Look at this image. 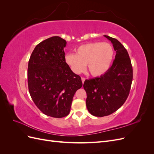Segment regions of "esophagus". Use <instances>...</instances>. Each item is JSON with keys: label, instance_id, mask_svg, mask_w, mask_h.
Returning <instances> with one entry per match:
<instances>
[{"label": "esophagus", "instance_id": "obj_1", "mask_svg": "<svg viewBox=\"0 0 154 154\" xmlns=\"http://www.w3.org/2000/svg\"><path fill=\"white\" fill-rule=\"evenodd\" d=\"M85 80V78H82V83H84V82Z\"/></svg>", "mask_w": 154, "mask_h": 154}]
</instances>
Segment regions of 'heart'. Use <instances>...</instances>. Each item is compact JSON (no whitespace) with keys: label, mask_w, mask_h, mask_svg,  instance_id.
Listing matches in <instances>:
<instances>
[{"label":"heart","mask_w":154,"mask_h":154,"mask_svg":"<svg viewBox=\"0 0 154 154\" xmlns=\"http://www.w3.org/2000/svg\"><path fill=\"white\" fill-rule=\"evenodd\" d=\"M113 57L114 49L110 44L97 42L79 46L76 49V54L66 55L65 61L76 74L84 71L87 65L91 75L97 77L108 71Z\"/></svg>","instance_id":"obj_1"}]
</instances>
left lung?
I'll list each match as a JSON object with an SVG mask.
<instances>
[{"label": "left lung", "mask_w": 154, "mask_h": 154, "mask_svg": "<svg viewBox=\"0 0 154 154\" xmlns=\"http://www.w3.org/2000/svg\"><path fill=\"white\" fill-rule=\"evenodd\" d=\"M112 43L116 51L112 66L103 75L83 83L87 93L86 105L89 112L103 117L122 106L129 95L133 78V69L128 53L116 38L104 35Z\"/></svg>", "instance_id": "obj_1"}]
</instances>
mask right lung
<instances>
[{
  "label": "right lung",
  "mask_w": 154,
  "mask_h": 154,
  "mask_svg": "<svg viewBox=\"0 0 154 154\" xmlns=\"http://www.w3.org/2000/svg\"><path fill=\"white\" fill-rule=\"evenodd\" d=\"M66 41L52 36L37 45L27 68L30 96L44 114L61 118L67 116L76 91L82 87L80 76L65 61Z\"/></svg>",
  "instance_id": "1"
}]
</instances>
